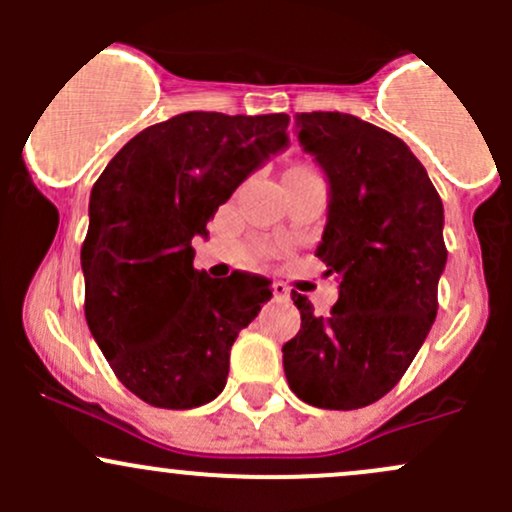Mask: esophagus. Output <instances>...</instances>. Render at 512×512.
<instances>
[{
  "instance_id": "obj_1",
  "label": "esophagus",
  "mask_w": 512,
  "mask_h": 512,
  "mask_svg": "<svg viewBox=\"0 0 512 512\" xmlns=\"http://www.w3.org/2000/svg\"><path fill=\"white\" fill-rule=\"evenodd\" d=\"M272 292H275V299H287L289 297V287L285 282H272Z\"/></svg>"
}]
</instances>
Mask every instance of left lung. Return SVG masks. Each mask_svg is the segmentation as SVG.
Returning <instances> with one entry per match:
<instances>
[{
  "instance_id": "obj_1",
  "label": "left lung",
  "mask_w": 512,
  "mask_h": 512,
  "mask_svg": "<svg viewBox=\"0 0 512 512\" xmlns=\"http://www.w3.org/2000/svg\"><path fill=\"white\" fill-rule=\"evenodd\" d=\"M294 126L329 178L317 257L339 275V299L317 317L292 292L302 327L282 347V364L304 404L352 411L399 384L436 319L448 257L443 203L394 133L339 111L297 113Z\"/></svg>"
}]
</instances>
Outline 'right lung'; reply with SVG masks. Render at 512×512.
<instances>
[{
    "label": "right lung",
    "mask_w": 512,
    "mask_h": 512,
    "mask_svg": "<svg viewBox=\"0 0 512 512\" xmlns=\"http://www.w3.org/2000/svg\"><path fill=\"white\" fill-rule=\"evenodd\" d=\"M287 123V113H180L133 136L91 188L86 322L118 381L146 404L213 401L237 334L272 297L265 277L195 270L193 237L287 146Z\"/></svg>",
    "instance_id": "add662e5"
}]
</instances>
